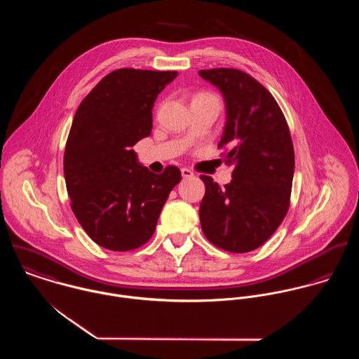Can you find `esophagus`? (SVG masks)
Instances as JSON below:
<instances>
[{
    "mask_svg": "<svg viewBox=\"0 0 359 359\" xmlns=\"http://www.w3.org/2000/svg\"><path fill=\"white\" fill-rule=\"evenodd\" d=\"M181 174H182V177L184 178H191V177H194L195 174H194V171L192 170H189V168H181Z\"/></svg>",
    "mask_w": 359,
    "mask_h": 359,
    "instance_id": "obj_1",
    "label": "esophagus"
}]
</instances>
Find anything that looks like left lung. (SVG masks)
Wrapping results in <instances>:
<instances>
[{
    "label": "left lung",
    "mask_w": 359,
    "mask_h": 359,
    "mask_svg": "<svg viewBox=\"0 0 359 359\" xmlns=\"http://www.w3.org/2000/svg\"><path fill=\"white\" fill-rule=\"evenodd\" d=\"M199 74L224 95L226 124L218 148L233 165L232 181L219 188L201 175L205 194L199 217L205 238L231 253L262 246L290 205L294 149L286 118L271 93L238 69H208Z\"/></svg>",
    "instance_id": "1"
}]
</instances>
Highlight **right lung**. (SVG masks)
<instances>
[{"label":"right lung","mask_w":359,"mask_h":359,"mask_svg":"<svg viewBox=\"0 0 359 359\" xmlns=\"http://www.w3.org/2000/svg\"><path fill=\"white\" fill-rule=\"evenodd\" d=\"M177 72L117 69L91 90L74 114L63 171L72 210L100 246L130 252L154 235L181 171L154 174L131 149L152 131L157 95Z\"/></svg>","instance_id":"1"}]
</instances>
